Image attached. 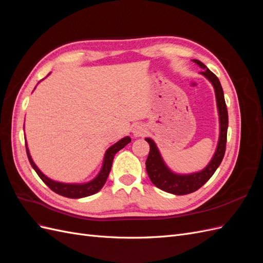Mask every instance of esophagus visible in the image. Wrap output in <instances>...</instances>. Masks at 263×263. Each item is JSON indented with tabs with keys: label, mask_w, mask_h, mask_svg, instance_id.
I'll return each instance as SVG.
<instances>
[{
	"label": "esophagus",
	"mask_w": 263,
	"mask_h": 263,
	"mask_svg": "<svg viewBox=\"0 0 263 263\" xmlns=\"http://www.w3.org/2000/svg\"><path fill=\"white\" fill-rule=\"evenodd\" d=\"M145 132H146V128L144 127V125H140V124L135 125V126H134V128H133V134H134V136H136V137H140V136H142V135L145 134Z\"/></svg>",
	"instance_id": "1"
}]
</instances>
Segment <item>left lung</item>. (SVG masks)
I'll list each match as a JSON object with an SVG mask.
<instances>
[{"label":"left lung","mask_w":263,"mask_h":263,"mask_svg":"<svg viewBox=\"0 0 263 263\" xmlns=\"http://www.w3.org/2000/svg\"><path fill=\"white\" fill-rule=\"evenodd\" d=\"M193 62L200 66L203 71V74L208 80L213 84L215 95H216L217 109L219 115V139L216 151L212 158L210 163L205 168L198 172L190 173V174H178L172 172L159 153V149L155 141L150 138H146V141L150 146V151L146 160V170L149 176V179L160 190L164 191L174 195H185L196 190L200 189L208 182L213 174L219 166L226 150V141H227V128H228V112L225 103L224 92L218 78L215 76L212 71L206 67L200 60L194 59Z\"/></svg>","instance_id":"1"}]
</instances>
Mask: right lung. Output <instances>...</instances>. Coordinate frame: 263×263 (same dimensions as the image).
Here are the masks:
<instances>
[{"instance_id": "add662e5", "label": "right lung", "mask_w": 263, "mask_h": 263, "mask_svg": "<svg viewBox=\"0 0 263 263\" xmlns=\"http://www.w3.org/2000/svg\"><path fill=\"white\" fill-rule=\"evenodd\" d=\"M130 140H132L130 137L126 136L123 139L117 141L116 144H114L113 146H110L106 150V153L104 155V160H103L102 168H101L99 174L93 180L86 182V183H62V182L53 181V180L49 179L48 177H46L45 174L37 168V165L33 161V159H31L26 140H25V145H26L27 157H28V160H29L31 166H33L34 170L38 174V177L44 181V183L47 186H48L50 190H52L54 193H57V194L62 195L65 197L81 198V197L90 196V195L98 193L99 191L103 187V185L105 184V182L107 180L110 168H112L113 159H114L115 155L118 153L119 150L123 149L127 144H129Z\"/></svg>"}]
</instances>
